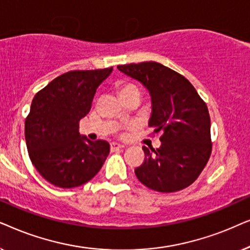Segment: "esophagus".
<instances>
[{
    "label": "esophagus",
    "instance_id": "1",
    "mask_svg": "<svg viewBox=\"0 0 250 250\" xmlns=\"http://www.w3.org/2000/svg\"><path fill=\"white\" fill-rule=\"evenodd\" d=\"M123 147H125V146H123L122 144H118V143H112V144H111L112 152L118 151V149H121V148H123Z\"/></svg>",
    "mask_w": 250,
    "mask_h": 250
}]
</instances>
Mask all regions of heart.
<instances>
[{"mask_svg": "<svg viewBox=\"0 0 250 250\" xmlns=\"http://www.w3.org/2000/svg\"><path fill=\"white\" fill-rule=\"evenodd\" d=\"M118 91H119L120 97H123V96L130 94V92H135V91L139 92V89L130 82H122L118 85Z\"/></svg>", "mask_w": 250, "mask_h": 250, "instance_id": "obj_1", "label": "heart"}]
</instances>
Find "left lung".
Listing matches in <instances>:
<instances>
[{"label": "left lung", "mask_w": 250, "mask_h": 250, "mask_svg": "<svg viewBox=\"0 0 250 250\" xmlns=\"http://www.w3.org/2000/svg\"><path fill=\"white\" fill-rule=\"evenodd\" d=\"M119 71L138 80L152 99L148 125L160 134L161 146L143 147L144 162L135 174L148 188L177 192L199 177L211 154L210 116L206 103L188 79L160 62L119 65Z\"/></svg>", "instance_id": "8db88e82"}]
</instances>
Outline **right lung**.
<instances>
[{"mask_svg":"<svg viewBox=\"0 0 250 250\" xmlns=\"http://www.w3.org/2000/svg\"><path fill=\"white\" fill-rule=\"evenodd\" d=\"M113 67L69 71L53 79L32 101L25 121L28 155L39 174L62 188L94 178L109 153L106 141H89L79 132L98 85Z\"/></svg>","mask_w":250,"mask_h":250,"instance_id":"1","label":"right lung"}]
</instances>
